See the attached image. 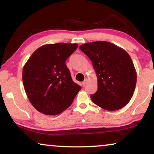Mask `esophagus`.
<instances>
[{
	"label": "esophagus",
	"mask_w": 154,
	"mask_h": 154,
	"mask_svg": "<svg viewBox=\"0 0 154 154\" xmlns=\"http://www.w3.org/2000/svg\"><path fill=\"white\" fill-rule=\"evenodd\" d=\"M87 83H88V79H85V80H84V81H83V83H82V85H83V86H85L86 84H87Z\"/></svg>",
	"instance_id": "esophagus-1"
}]
</instances>
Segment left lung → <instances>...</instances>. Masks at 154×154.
Returning a JSON list of instances; mask_svg holds the SVG:
<instances>
[{
  "label": "left lung",
  "instance_id": "1",
  "mask_svg": "<svg viewBox=\"0 0 154 154\" xmlns=\"http://www.w3.org/2000/svg\"><path fill=\"white\" fill-rule=\"evenodd\" d=\"M93 64L98 89L90 95L101 108L115 111L130 102L137 83V73L129 54L122 48L106 41L83 44L79 47Z\"/></svg>",
  "mask_w": 154,
  "mask_h": 154
}]
</instances>
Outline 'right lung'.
I'll return each mask as SVG.
<instances>
[{
	"instance_id": "add662e5",
	"label": "right lung",
	"mask_w": 154,
	"mask_h": 154,
	"mask_svg": "<svg viewBox=\"0 0 154 154\" xmlns=\"http://www.w3.org/2000/svg\"><path fill=\"white\" fill-rule=\"evenodd\" d=\"M77 48L75 43L43 45L24 65L22 80L25 91L31 104L43 114L62 113L81 90L65 63Z\"/></svg>"
}]
</instances>
